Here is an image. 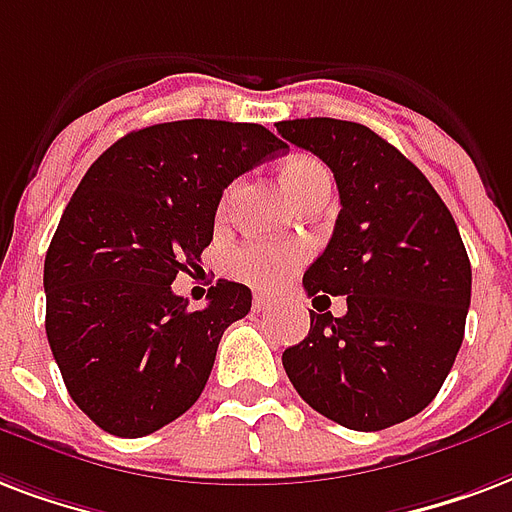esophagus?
<instances>
[{
	"mask_svg": "<svg viewBox=\"0 0 512 512\" xmlns=\"http://www.w3.org/2000/svg\"><path fill=\"white\" fill-rule=\"evenodd\" d=\"M271 304H274V301H271L268 295H255V298H252V309H255V312H266V309H271Z\"/></svg>",
	"mask_w": 512,
	"mask_h": 512,
	"instance_id": "1",
	"label": "esophagus"
}]
</instances>
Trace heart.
I'll return each mask as SVG.
<instances>
[{"instance_id":"1","label":"heart","mask_w":512,"mask_h":512,"mask_svg":"<svg viewBox=\"0 0 512 512\" xmlns=\"http://www.w3.org/2000/svg\"><path fill=\"white\" fill-rule=\"evenodd\" d=\"M282 187L290 195L295 206L312 198L317 192L331 189V176L323 162L312 157H295L279 173ZM304 263V249L295 244H244L230 252L227 257V274L246 282V285L260 287V290H274L293 274L295 268Z\"/></svg>"}]
</instances>
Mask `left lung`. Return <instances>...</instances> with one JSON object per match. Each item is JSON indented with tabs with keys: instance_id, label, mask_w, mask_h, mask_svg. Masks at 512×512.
Instances as JSON below:
<instances>
[{
	"instance_id": "8db88e82",
	"label": "left lung",
	"mask_w": 512,
	"mask_h": 512,
	"mask_svg": "<svg viewBox=\"0 0 512 512\" xmlns=\"http://www.w3.org/2000/svg\"><path fill=\"white\" fill-rule=\"evenodd\" d=\"M276 132L333 170L342 200L304 290L347 295L344 317L312 312L309 336L282 352L287 377L339 426H396L429 407L464 342L472 295L464 241L429 179L369 127L293 119Z\"/></svg>"
}]
</instances>
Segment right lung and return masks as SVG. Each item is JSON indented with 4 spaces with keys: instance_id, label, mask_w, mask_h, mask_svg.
<instances>
[{
    "instance_id": "right-lung-1",
    "label": "right lung",
    "mask_w": 512,
    "mask_h": 512,
    "mask_svg": "<svg viewBox=\"0 0 512 512\" xmlns=\"http://www.w3.org/2000/svg\"><path fill=\"white\" fill-rule=\"evenodd\" d=\"M285 149L260 124L184 119L124 135L86 170L45 255V333L102 431L146 437L200 399L252 290L219 279L192 312L170 285L211 244L227 184Z\"/></svg>"
}]
</instances>
